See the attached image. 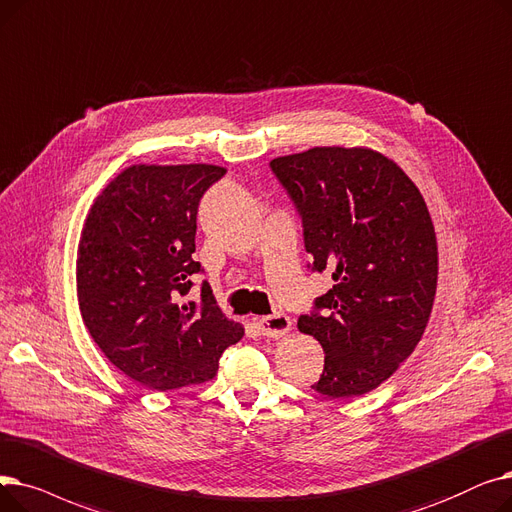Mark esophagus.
<instances>
[{
	"label": "esophagus",
	"instance_id": "obj_1",
	"mask_svg": "<svg viewBox=\"0 0 512 512\" xmlns=\"http://www.w3.org/2000/svg\"><path fill=\"white\" fill-rule=\"evenodd\" d=\"M256 325H258V331L264 337H283L289 331L291 321H289L287 314L275 312V314H269V316H262V319Z\"/></svg>",
	"mask_w": 512,
	"mask_h": 512
}]
</instances>
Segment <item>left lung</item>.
I'll return each instance as SVG.
<instances>
[{
  "mask_svg": "<svg viewBox=\"0 0 512 512\" xmlns=\"http://www.w3.org/2000/svg\"><path fill=\"white\" fill-rule=\"evenodd\" d=\"M269 166L302 221L308 269L335 281L298 319L325 352L312 389L367 394L412 354L429 321L437 243L425 200L373 150L312 148Z\"/></svg>",
  "mask_w": 512,
  "mask_h": 512,
  "instance_id": "left-lung-1",
  "label": "left lung"
}]
</instances>
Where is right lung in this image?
<instances>
[{
	"label": "right lung",
	"mask_w": 512,
	"mask_h": 512,
	"mask_svg": "<svg viewBox=\"0 0 512 512\" xmlns=\"http://www.w3.org/2000/svg\"><path fill=\"white\" fill-rule=\"evenodd\" d=\"M227 170L212 164L120 173L95 200L77 256V296L93 342L133 381L166 392L204 383L243 329L206 281L191 300L198 206Z\"/></svg>",
	"instance_id": "add662e5"
}]
</instances>
